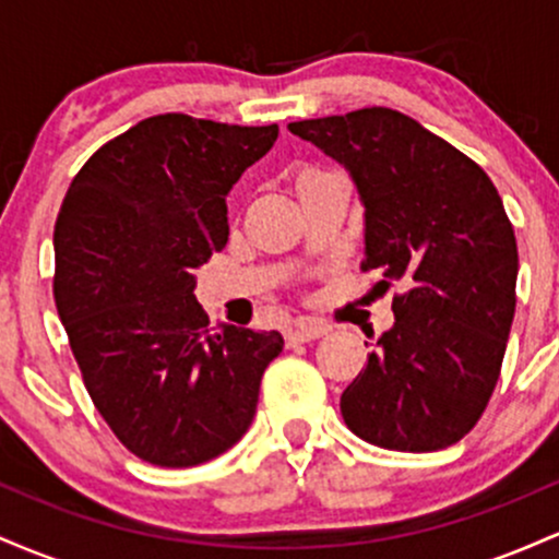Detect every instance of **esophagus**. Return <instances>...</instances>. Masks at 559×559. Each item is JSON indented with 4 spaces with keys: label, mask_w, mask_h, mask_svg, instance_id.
Segmentation results:
<instances>
[{
    "label": "esophagus",
    "mask_w": 559,
    "mask_h": 559,
    "mask_svg": "<svg viewBox=\"0 0 559 559\" xmlns=\"http://www.w3.org/2000/svg\"><path fill=\"white\" fill-rule=\"evenodd\" d=\"M329 333V325L318 323V320H299L294 329H288L286 333V346H297V344H307L316 342V338L325 336Z\"/></svg>",
    "instance_id": "1"
}]
</instances>
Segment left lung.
<instances>
[{
  "label": "left lung",
  "instance_id": "left-lung-1",
  "mask_svg": "<svg viewBox=\"0 0 559 559\" xmlns=\"http://www.w3.org/2000/svg\"><path fill=\"white\" fill-rule=\"evenodd\" d=\"M288 131L352 173L365 204L362 273L402 284L394 329L344 389V423L396 452L457 444L491 400L515 318L518 243L502 197L480 165L389 107Z\"/></svg>",
  "mask_w": 559,
  "mask_h": 559
}]
</instances>
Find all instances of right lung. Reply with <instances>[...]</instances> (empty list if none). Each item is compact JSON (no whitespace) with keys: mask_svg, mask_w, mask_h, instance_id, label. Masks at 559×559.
I'll list each match as a JSON object with an SVG mask.
<instances>
[{"mask_svg":"<svg viewBox=\"0 0 559 559\" xmlns=\"http://www.w3.org/2000/svg\"><path fill=\"white\" fill-rule=\"evenodd\" d=\"M278 139L146 118L75 173L55 223V305L94 407L144 463L191 467L247 433L278 331L207 329L194 271L228 241L226 194Z\"/></svg>","mask_w":559,"mask_h":559,"instance_id":"obj_1","label":"right lung"}]
</instances>
